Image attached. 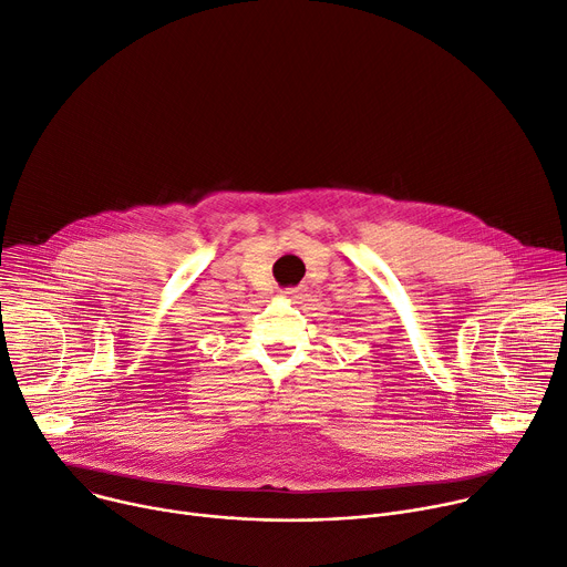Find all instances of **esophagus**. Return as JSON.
<instances>
[{
  "label": "esophagus",
  "instance_id": "obj_1",
  "mask_svg": "<svg viewBox=\"0 0 567 567\" xmlns=\"http://www.w3.org/2000/svg\"><path fill=\"white\" fill-rule=\"evenodd\" d=\"M298 291H300L298 287H289V289H285V293H287V296H296Z\"/></svg>",
  "mask_w": 567,
  "mask_h": 567
}]
</instances>
